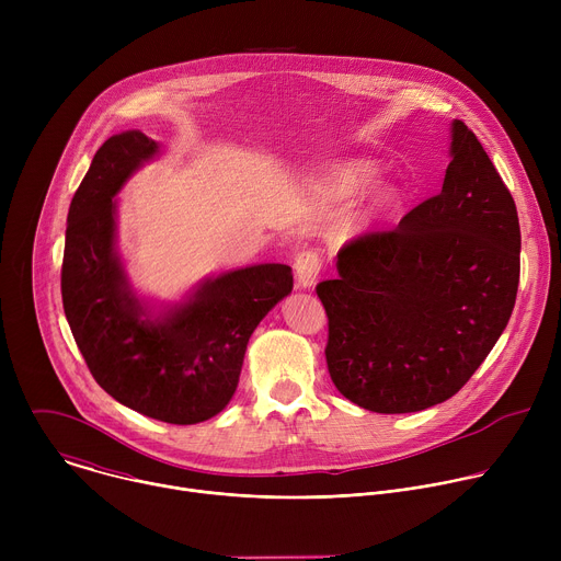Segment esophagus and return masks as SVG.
Wrapping results in <instances>:
<instances>
[{"mask_svg": "<svg viewBox=\"0 0 561 561\" xmlns=\"http://www.w3.org/2000/svg\"><path fill=\"white\" fill-rule=\"evenodd\" d=\"M319 271H322V255H319L314 249H304L295 255V277L299 288L314 286Z\"/></svg>", "mask_w": 561, "mask_h": 561, "instance_id": "34e87169", "label": "esophagus"}]
</instances>
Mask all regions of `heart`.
I'll return each instance as SVG.
<instances>
[{
    "mask_svg": "<svg viewBox=\"0 0 561 561\" xmlns=\"http://www.w3.org/2000/svg\"><path fill=\"white\" fill-rule=\"evenodd\" d=\"M377 167L373 162H348L333 175V188L340 197H355L359 195L375 178ZM399 206V193L394 186H381L373 199V215H386Z\"/></svg>",
    "mask_w": 561,
    "mask_h": 561,
    "instance_id": "1",
    "label": "heart"
}]
</instances>
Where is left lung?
<instances>
[{"label":"left lung","mask_w":561,"mask_h":561,"mask_svg":"<svg viewBox=\"0 0 561 561\" xmlns=\"http://www.w3.org/2000/svg\"><path fill=\"white\" fill-rule=\"evenodd\" d=\"M519 249L513 195L474 133L455 119L442 193L397 228L342 247L340 277L317 284L337 390L386 415L450 399L508 324Z\"/></svg>","instance_id":"8db88e82"}]
</instances>
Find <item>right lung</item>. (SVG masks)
Instances as JSON below:
<instances>
[{
  "instance_id": "obj_1",
  "label": "right lung",
  "mask_w": 561,
  "mask_h": 561,
  "mask_svg": "<svg viewBox=\"0 0 561 561\" xmlns=\"http://www.w3.org/2000/svg\"><path fill=\"white\" fill-rule=\"evenodd\" d=\"M157 152L154 139L139 130L113 135L95 152L68 208L61 301L95 381L146 417L186 426L226 409L249 340L293 290V271L286 264L230 271L150 314L117 255L115 195Z\"/></svg>"
}]
</instances>
